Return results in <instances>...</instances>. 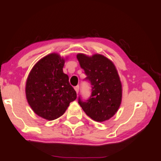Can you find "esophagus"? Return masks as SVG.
Masks as SVG:
<instances>
[{
	"label": "esophagus",
	"mask_w": 161,
	"mask_h": 161,
	"mask_svg": "<svg viewBox=\"0 0 161 161\" xmlns=\"http://www.w3.org/2000/svg\"><path fill=\"white\" fill-rule=\"evenodd\" d=\"M75 90L76 91V92H77V93L79 92V89H80V86L79 85H77V86H75Z\"/></svg>",
	"instance_id": "esophagus-1"
}]
</instances>
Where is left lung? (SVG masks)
Listing matches in <instances>:
<instances>
[{
  "mask_svg": "<svg viewBox=\"0 0 161 161\" xmlns=\"http://www.w3.org/2000/svg\"><path fill=\"white\" fill-rule=\"evenodd\" d=\"M77 58L92 86L87 100L81 96L78 103L87 115L96 122L110 119L118 111L122 100V85L115 65L103 55L88 57L78 54Z\"/></svg>",
  "mask_w": 161,
  "mask_h": 161,
  "instance_id": "left-lung-1",
  "label": "left lung"
}]
</instances>
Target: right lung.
Segmentation results:
<instances>
[{
  "instance_id": "right-lung-1",
  "label": "right lung",
  "mask_w": 161,
  "mask_h": 161,
  "mask_svg": "<svg viewBox=\"0 0 161 161\" xmlns=\"http://www.w3.org/2000/svg\"><path fill=\"white\" fill-rule=\"evenodd\" d=\"M65 60L52 53L46 55L32 68L26 84V96L34 112L53 120L63 115L77 93L63 72Z\"/></svg>"
}]
</instances>
